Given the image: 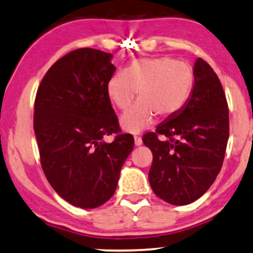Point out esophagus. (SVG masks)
<instances>
[{
  "label": "esophagus",
  "mask_w": 253,
  "mask_h": 253,
  "mask_svg": "<svg viewBox=\"0 0 253 253\" xmlns=\"http://www.w3.org/2000/svg\"><path fill=\"white\" fill-rule=\"evenodd\" d=\"M133 139H135V145H136V147H139V145H142V138L139 137V136H135V137H133Z\"/></svg>",
  "instance_id": "34e87169"
}]
</instances>
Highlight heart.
<instances>
[{"label":"heart","instance_id":"1","mask_svg":"<svg viewBox=\"0 0 253 253\" xmlns=\"http://www.w3.org/2000/svg\"><path fill=\"white\" fill-rule=\"evenodd\" d=\"M194 73L185 61L163 56L130 62L124 72L114 74L106 85L109 99L118 110H126L137 93L139 102L122 116L124 131L139 133L155 120L171 117L188 100Z\"/></svg>","mask_w":253,"mask_h":253}]
</instances>
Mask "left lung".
Wrapping results in <instances>:
<instances>
[{"instance_id": "8db88e82", "label": "left lung", "mask_w": 253, "mask_h": 253, "mask_svg": "<svg viewBox=\"0 0 253 253\" xmlns=\"http://www.w3.org/2000/svg\"><path fill=\"white\" fill-rule=\"evenodd\" d=\"M193 73L194 87L182 109L142 138L153 153L151 188L179 206L198 200L214 182L230 133L227 100L218 76L201 58Z\"/></svg>"}]
</instances>
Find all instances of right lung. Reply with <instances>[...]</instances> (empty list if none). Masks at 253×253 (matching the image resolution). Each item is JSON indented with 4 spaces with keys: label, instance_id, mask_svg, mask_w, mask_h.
Returning a JSON list of instances; mask_svg holds the SVG:
<instances>
[{
    "label": "right lung",
    "instance_id": "add662e5",
    "mask_svg": "<svg viewBox=\"0 0 253 253\" xmlns=\"http://www.w3.org/2000/svg\"><path fill=\"white\" fill-rule=\"evenodd\" d=\"M111 58L93 48L72 50L50 66L35 97L34 131L44 176L80 209H96L115 194L133 149L132 136L120 133L106 93L116 70ZM112 133L111 144L102 141Z\"/></svg>",
    "mask_w": 253,
    "mask_h": 253
}]
</instances>
